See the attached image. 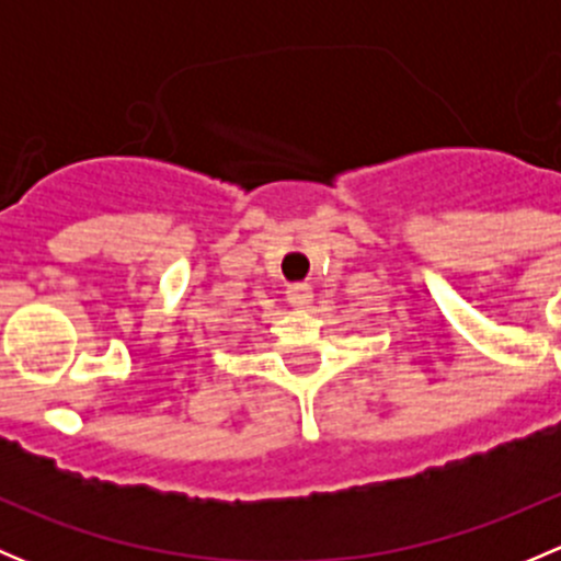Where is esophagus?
<instances>
[{"label":"esophagus","instance_id":"1","mask_svg":"<svg viewBox=\"0 0 561 561\" xmlns=\"http://www.w3.org/2000/svg\"><path fill=\"white\" fill-rule=\"evenodd\" d=\"M287 304H290L293 309H309V304H312V287L309 285H293L290 290H287Z\"/></svg>","mask_w":561,"mask_h":561}]
</instances>
